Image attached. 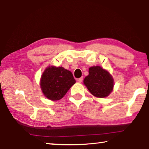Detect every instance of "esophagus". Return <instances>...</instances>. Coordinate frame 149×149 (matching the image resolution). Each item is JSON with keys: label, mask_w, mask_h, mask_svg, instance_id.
I'll return each mask as SVG.
<instances>
[{"label": "esophagus", "mask_w": 149, "mask_h": 149, "mask_svg": "<svg viewBox=\"0 0 149 149\" xmlns=\"http://www.w3.org/2000/svg\"><path fill=\"white\" fill-rule=\"evenodd\" d=\"M83 80H84V77H80V78H79V79H77V81L79 82V83H81L83 81Z\"/></svg>", "instance_id": "obj_1"}]
</instances>
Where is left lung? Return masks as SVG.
<instances>
[{"label":"left lung","mask_w":149,"mask_h":149,"mask_svg":"<svg viewBox=\"0 0 149 149\" xmlns=\"http://www.w3.org/2000/svg\"><path fill=\"white\" fill-rule=\"evenodd\" d=\"M84 84L89 92L98 98L108 97L114 85L111 74L99 65L89 68V75L85 77Z\"/></svg>","instance_id":"obj_1"}]
</instances>
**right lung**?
I'll use <instances>...</instances> for the list:
<instances>
[{"instance_id":"obj_1","label":"right lung","mask_w":149,"mask_h":149,"mask_svg":"<svg viewBox=\"0 0 149 149\" xmlns=\"http://www.w3.org/2000/svg\"><path fill=\"white\" fill-rule=\"evenodd\" d=\"M75 84L72 73L63 67L48 66L41 75L40 87L45 97L58 100Z\"/></svg>"}]
</instances>
